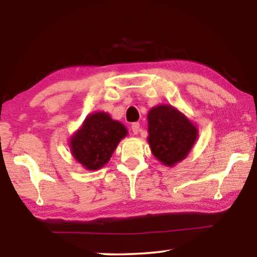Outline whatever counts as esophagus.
Here are the masks:
<instances>
[{"label": "esophagus", "mask_w": 257, "mask_h": 257, "mask_svg": "<svg viewBox=\"0 0 257 257\" xmlns=\"http://www.w3.org/2000/svg\"><path fill=\"white\" fill-rule=\"evenodd\" d=\"M131 128H132L133 135H138L139 131H140V124H139V122H133Z\"/></svg>", "instance_id": "esophagus-1"}]
</instances>
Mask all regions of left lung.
<instances>
[{"label":"left lung","mask_w":257,"mask_h":257,"mask_svg":"<svg viewBox=\"0 0 257 257\" xmlns=\"http://www.w3.org/2000/svg\"><path fill=\"white\" fill-rule=\"evenodd\" d=\"M147 119L149 143L154 157L167 166L184 159L198 137L195 126L170 105L153 107Z\"/></svg>","instance_id":"1"}]
</instances>
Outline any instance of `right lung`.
<instances>
[{"instance_id": "1", "label": "right lung", "mask_w": 257, "mask_h": 257, "mask_svg": "<svg viewBox=\"0 0 257 257\" xmlns=\"http://www.w3.org/2000/svg\"><path fill=\"white\" fill-rule=\"evenodd\" d=\"M126 128L104 112L89 115L82 128L72 137L71 152L87 170H98L110 160L119 142L126 136Z\"/></svg>"}]
</instances>
